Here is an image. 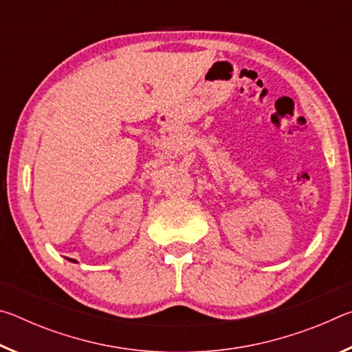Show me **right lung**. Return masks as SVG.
Listing matches in <instances>:
<instances>
[{"mask_svg": "<svg viewBox=\"0 0 352 352\" xmlns=\"http://www.w3.org/2000/svg\"><path fill=\"white\" fill-rule=\"evenodd\" d=\"M68 261H74V259H69V258H68Z\"/></svg>", "mask_w": 352, "mask_h": 352, "instance_id": "1", "label": "right lung"}]
</instances>
